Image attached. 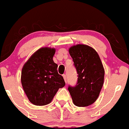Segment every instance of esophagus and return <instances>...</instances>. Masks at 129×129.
<instances>
[{
	"label": "esophagus",
	"mask_w": 129,
	"mask_h": 129,
	"mask_svg": "<svg viewBox=\"0 0 129 129\" xmlns=\"http://www.w3.org/2000/svg\"><path fill=\"white\" fill-rule=\"evenodd\" d=\"M63 79H64L65 82H66V83H67V78H66V75H63Z\"/></svg>",
	"instance_id": "34e87169"
}]
</instances>
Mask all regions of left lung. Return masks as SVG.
Returning <instances> with one entry per match:
<instances>
[{
	"label": "left lung",
	"instance_id": "obj_1",
	"mask_svg": "<svg viewBox=\"0 0 129 129\" xmlns=\"http://www.w3.org/2000/svg\"><path fill=\"white\" fill-rule=\"evenodd\" d=\"M69 54L78 73L77 83L69 85L73 104L78 107H87L96 102L104 81V66L99 55L92 47L78 44L71 47Z\"/></svg>",
	"mask_w": 129,
	"mask_h": 129
}]
</instances>
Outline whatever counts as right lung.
<instances>
[{"mask_svg": "<svg viewBox=\"0 0 129 129\" xmlns=\"http://www.w3.org/2000/svg\"><path fill=\"white\" fill-rule=\"evenodd\" d=\"M55 49L42 47L29 58L22 69L21 83L31 103L45 105L51 103L60 88L65 86L54 62Z\"/></svg>", "mask_w": 129, "mask_h": 129, "instance_id": "1", "label": "right lung"}]
</instances>
